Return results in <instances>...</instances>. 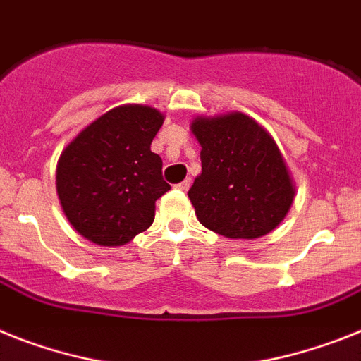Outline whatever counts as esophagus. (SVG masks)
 <instances>
[{
    "label": "esophagus",
    "mask_w": 361,
    "mask_h": 361,
    "mask_svg": "<svg viewBox=\"0 0 361 361\" xmlns=\"http://www.w3.org/2000/svg\"><path fill=\"white\" fill-rule=\"evenodd\" d=\"M190 186H192V178H186V180H183L180 184H177V188L180 190V192H188V190H190Z\"/></svg>",
    "instance_id": "obj_1"
}]
</instances>
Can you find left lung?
Returning a JSON list of instances; mask_svg holds the SVG:
<instances>
[{"label":"left lung","mask_w":361,"mask_h":361,"mask_svg":"<svg viewBox=\"0 0 361 361\" xmlns=\"http://www.w3.org/2000/svg\"><path fill=\"white\" fill-rule=\"evenodd\" d=\"M202 173L188 197L197 219L228 239H255L285 219L294 186L281 151L254 118L243 113L197 118Z\"/></svg>","instance_id":"left-lung-1"}]
</instances>
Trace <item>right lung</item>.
<instances>
[{
	"mask_svg": "<svg viewBox=\"0 0 361 361\" xmlns=\"http://www.w3.org/2000/svg\"><path fill=\"white\" fill-rule=\"evenodd\" d=\"M162 122L153 107H115L61 153L58 197L80 235L100 246H120L151 226L155 201L169 190L162 159L151 151Z\"/></svg>",
	"mask_w": 361,
	"mask_h": 361,
	"instance_id": "obj_1",
	"label": "right lung"
}]
</instances>
